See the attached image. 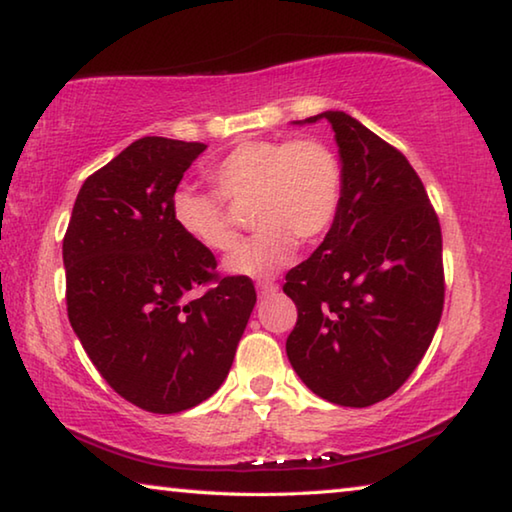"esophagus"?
Masks as SVG:
<instances>
[{
	"label": "esophagus",
	"mask_w": 512,
	"mask_h": 512,
	"mask_svg": "<svg viewBox=\"0 0 512 512\" xmlns=\"http://www.w3.org/2000/svg\"><path fill=\"white\" fill-rule=\"evenodd\" d=\"M277 289H280V287H277L275 282H259V284H257V293H259V298L275 296Z\"/></svg>",
	"instance_id": "esophagus-1"
}]
</instances>
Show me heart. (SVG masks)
<instances>
[{"instance_id": "obj_1", "label": "heart", "mask_w": 512, "mask_h": 512, "mask_svg": "<svg viewBox=\"0 0 512 512\" xmlns=\"http://www.w3.org/2000/svg\"><path fill=\"white\" fill-rule=\"evenodd\" d=\"M214 196L180 189L171 198L178 230L207 253H230L241 230L235 212L253 207L250 223L259 230L225 268L241 277H271L296 257L298 241L311 244L332 228L343 196V167L316 137L248 140L207 169ZM225 204L229 206L224 207Z\"/></svg>"}]
</instances>
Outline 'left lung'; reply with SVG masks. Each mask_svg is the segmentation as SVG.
<instances>
[{
  "instance_id": "obj_1",
  "label": "left lung",
  "mask_w": 512,
  "mask_h": 512,
  "mask_svg": "<svg viewBox=\"0 0 512 512\" xmlns=\"http://www.w3.org/2000/svg\"><path fill=\"white\" fill-rule=\"evenodd\" d=\"M327 119L343 162V196L323 244L291 268L284 293L298 320L287 357L327 402L370 406L391 397L443 316L445 268L438 214L393 144L341 110Z\"/></svg>"
}]
</instances>
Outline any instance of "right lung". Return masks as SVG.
<instances>
[{"instance_id": "add662e5", "label": "right lung", "mask_w": 512, "mask_h": 512, "mask_svg": "<svg viewBox=\"0 0 512 512\" xmlns=\"http://www.w3.org/2000/svg\"><path fill=\"white\" fill-rule=\"evenodd\" d=\"M205 149L126 146L85 180L63 239L69 323L112 391L151 413L192 409L223 384L257 300L250 277H223L173 223L171 198Z\"/></svg>"}]
</instances>
